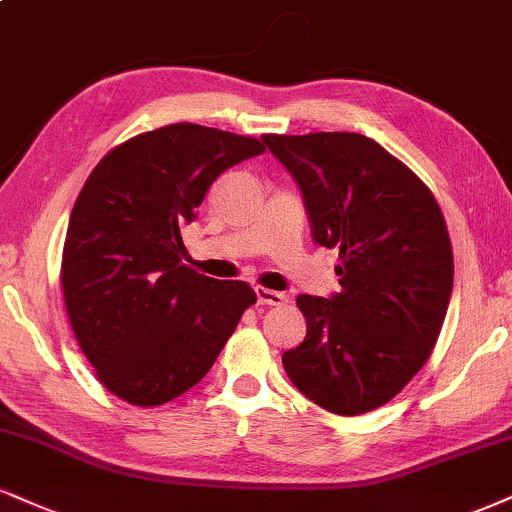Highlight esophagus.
Listing matches in <instances>:
<instances>
[{
	"mask_svg": "<svg viewBox=\"0 0 512 512\" xmlns=\"http://www.w3.org/2000/svg\"><path fill=\"white\" fill-rule=\"evenodd\" d=\"M255 295H257V303H260V305H283V303H288L286 293L269 291V288H264V286H257Z\"/></svg>",
	"mask_w": 512,
	"mask_h": 512,
	"instance_id": "1",
	"label": "esophagus"
}]
</instances>
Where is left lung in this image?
<instances>
[{"label": "left lung", "mask_w": 512, "mask_h": 512, "mask_svg": "<svg viewBox=\"0 0 512 512\" xmlns=\"http://www.w3.org/2000/svg\"><path fill=\"white\" fill-rule=\"evenodd\" d=\"M295 178L312 240L336 248L341 291L298 295L307 336L283 353L295 389L336 415L389 403L432 355L453 250L432 190L360 133L262 135Z\"/></svg>", "instance_id": "left-lung-1"}]
</instances>
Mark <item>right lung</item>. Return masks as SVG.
I'll list each match as a JSON object with an SVG mask.
<instances>
[{
    "label": "right lung",
    "instance_id": "1",
    "mask_svg": "<svg viewBox=\"0 0 512 512\" xmlns=\"http://www.w3.org/2000/svg\"><path fill=\"white\" fill-rule=\"evenodd\" d=\"M264 145L171 123L114 147L80 190L66 231L61 288L73 334L114 396L169 403L200 381L257 295L181 262L183 224L209 186Z\"/></svg>",
    "mask_w": 512,
    "mask_h": 512
}]
</instances>
